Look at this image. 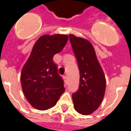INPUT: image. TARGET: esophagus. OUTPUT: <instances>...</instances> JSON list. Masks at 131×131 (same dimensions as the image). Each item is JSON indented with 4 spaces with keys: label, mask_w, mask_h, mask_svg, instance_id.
<instances>
[{
    "label": "esophagus",
    "mask_w": 131,
    "mask_h": 131,
    "mask_svg": "<svg viewBox=\"0 0 131 131\" xmlns=\"http://www.w3.org/2000/svg\"><path fill=\"white\" fill-rule=\"evenodd\" d=\"M63 78H64V81H65V83H67V76H64V77H63Z\"/></svg>",
    "instance_id": "obj_1"
}]
</instances>
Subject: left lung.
<instances>
[{"label":"left lung","mask_w":131,"mask_h":131,"mask_svg":"<svg viewBox=\"0 0 131 131\" xmlns=\"http://www.w3.org/2000/svg\"><path fill=\"white\" fill-rule=\"evenodd\" d=\"M80 73L79 89L72 94L74 109L88 115L97 109L104 97L106 81L93 46L88 40L69 35Z\"/></svg>","instance_id":"obj_1"}]
</instances>
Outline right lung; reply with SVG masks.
<instances>
[{"mask_svg": "<svg viewBox=\"0 0 131 131\" xmlns=\"http://www.w3.org/2000/svg\"><path fill=\"white\" fill-rule=\"evenodd\" d=\"M67 35H44L33 47L21 73L24 96L36 109L46 110L54 107L64 91V81L58 74L53 56L65 46Z\"/></svg>", "mask_w": 131, "mask_h": 131, "instance_id": "obj_1", "label": "right lung"}]
</instances>
